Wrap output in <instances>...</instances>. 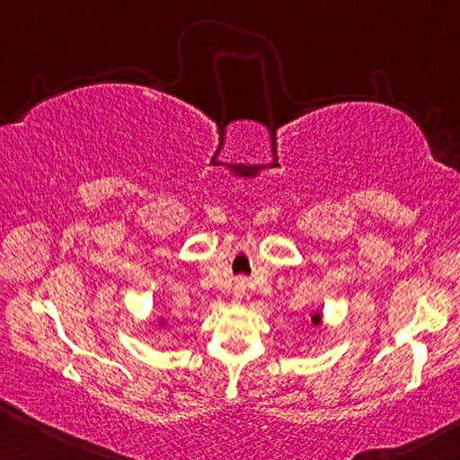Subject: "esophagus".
I'll use <instances>...</instances> for the list:
<instances>
[{
	"label": "esophagus",
	"instance_id": "esophagus-1",
	"mask_svg": "<svg viewBox=\"0 0 460 460\" xmlns=\"http://www.w3.org/2000/svg\"><path fill=\"white\" fill-rule=\"evenodd\" d=\"M245 296V282H239L235 286V300H241Z\"/></svg>",
	"mask_w": 460,
	"mask_h": 460
}]
</instances>
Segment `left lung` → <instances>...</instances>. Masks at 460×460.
I'll use <instances>...</instances> for the list:
<instances>
[{
    "mask_svg": "<svg viewBox=\"0 0 460 460\" xmlns=\"http://www.w3.org/2000/svg\"><path fill=\"white\" fill-rule=\"evenodd\" d=\"M310 321H313V324H321V314L316 313L313 318H310Z\"/></svg>",
    "mask_w": 460,
    "mask_h": 460,
    "instance_id": "8db88e82",
    "label": "left lung"
}]
</instances>
